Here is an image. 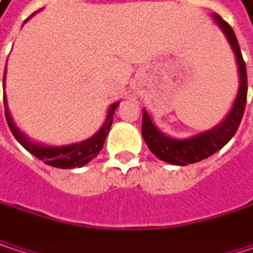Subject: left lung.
<instances>
[{"mask_svg":"<svg viewBox=\"0 0 253 253\" xmlns=\"http://www.w3.org/2000/svg\"><path fill=\"white\" fill-rule=\"evenodd\" d=\"M214 17L227 36L228 42L234 51V55H236V60L239 64V73H240L239 93L233 104L231 111L228 113L227 119L220 126L210 130V131H205V133L190 137V139L178 140V139L167 137L161 131H158V128L154 126L151 117L148 116V113L143 110V116H142L143 140L146 142L148 148L157 158H160L166 163L174 164V166H187V164L199 163V161L211 157L217 151H220L237 131L240 122H242V117H243V113H245L246 96H248L246 64L243 61L242 51H240L237 38H236L231 26L228 25L226 20H223L218 14H214Z\"/></svg>","mask_w":253,"mask_h":253,"instance_id":"obj_1","label":"left lung"}]
</instances>
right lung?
I'll list each match as a JSON object with an SVG mask.
<instances>
[{
  "mask_svg": "<svg viewBox=\"0 0 253 253\" xmlns=\"http://www.w3.org/2000/svg\"><path fill=\"white\" fill-rule=\"evenodd\" d=\"M117 105L119 104L111 105V108L108 111V116H107V122L104 123V126L99 128V131L95 136H92L90 139L83 140L80 143L69 145V146H43V145H38V143H33L32 140H29L25 134L22 131H19V128L14 126V123H13V120L10 117V113L7 110V101H5V96H4L5 120L8 123L11 133L19 140V143L25 148L26 151H29L32 155H35L38 160H42L45 164H48L51 167H57V169H66V170L67 169L82 167V166L87 164L93 157H96L99 154V151L102 149L104 142H105V139L108 136L111 125H113L114 111H116Z\"/></svg>",
  "mask_w": 253,
  "mask_h": 253,
  "instance_id": "obj_1",
  "label": "right lung"
}]
</instances>
